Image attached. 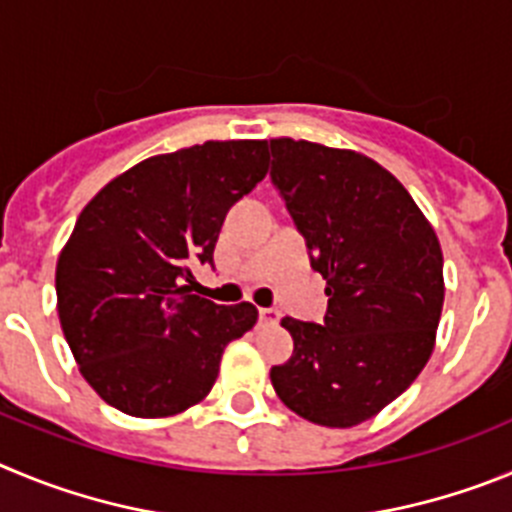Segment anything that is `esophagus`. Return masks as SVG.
<instances>
[{
  "label": "esophagus",
  "mask_w": 512,
  "mask_h": 512,
  "mask_svg": "<svg viewBox=\"0 0 512 512\" xmlns=\"http://www.w3.org/2000/svg\"><path fill=\"white\" fill-rule=\"evenodd\" d=\"M260 319L265 321V324H275V321L280 319V313L275 311V308H260Z\"/></svg>",
  "instance_id": "esophagus-1"
}]
</instances>
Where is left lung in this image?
<instances>
[{
  "label": "left lung",
  "mask_w": 512,
  "mask_h": 512,
  "mask_svg": "<svg viewBox=\"0 0 512 512\" xmlns=\"http://www.w3.org/2000/svg\"><path fill=\"white\" fill-rule=\"evenodd\" d=\"M273 183L326 280L324 324L285 316L293 357L270 370L306 421H370L421 375L444 306L439 237L403 183L354 150L273 137Z\"/></svg>",
  "instance_id": "1"
}]
</instances>
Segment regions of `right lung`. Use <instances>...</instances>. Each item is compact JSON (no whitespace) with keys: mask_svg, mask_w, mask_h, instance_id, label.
Here are the masks:
<instances>
[{"mask_svg":"<svg viewBox=\"0 0 512 512\" xmlns=\"http://www.w3.org/2000/svg\"><path fill=\"white\" fill-rule=\"evenodd\" d=\"M267 140H209L119 173L78 214L55 265L58 319L78 372L104 403L168 418L214 388L232 339L257 324L242 301L193 296L229 206L265 178Z\"/></svg>","mask_w":512,"mask_h":512,"instance_id":"right-lung-1","label":"right lung"}]
</instances>
